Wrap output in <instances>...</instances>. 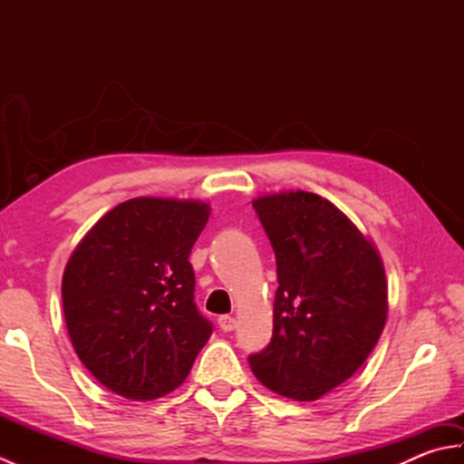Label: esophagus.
Listing matches in <instances>:
<instances>
[{
  "label": "esophagus",
  "mask_w": 464,
  "mask_h": 464,
  "mask_svg": "<svg viewBox=\"0 0 464 464\" xmlns=\"http://www.w3.org/2000/svg\"><path fill=\"white\" fill-rule=\"evenodd\" d=\"M219 327L225 333H231L235 327H237V321H235L231 314H223V317H219Z\"/></svg>",
  "instance_id": "esophagus-1"
}]
</instances>
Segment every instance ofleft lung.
<instances>
[{"label":"left lung","mask_w":464,"mask_h":464,"mask_svg":"<svg viewBox=\"0 0 464 464\" xmlns=\"http://www.w3.org/2000/svg\"><path fill=\"white\" fill-rule=\"evenodd\" d=\"M277 261L273 337L249 367L269 391L317 401L367 361L387 321L379 251L331 201L307 191L253 201Z\"/></svg>","instance_id":"1"}]
</instances>
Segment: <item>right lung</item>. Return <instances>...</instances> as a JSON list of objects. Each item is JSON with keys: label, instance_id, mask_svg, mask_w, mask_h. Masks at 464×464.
Wrapping results in <instances>:
<instances>
[{"label": "right lung", "instance_id": "right-lung-1", "mask_svg": "<svg viewBox=\"0 0 464 464\" xmlns=\"http://www.w3.org/2000/svg\"><path fill=\"white\" fill-rule=\"evenodd\" d=\"M201 201L137 197L97 221L69 257L62 299L77 357L103 387L151 401L175 391L209 341L189 253Z\"/></svg>", "mask_w": 464, "mask_h": 464}]
</instances>
